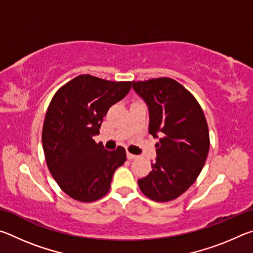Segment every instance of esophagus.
Returning <instances> with one entry per match:
<instances>
[{
    "instance_id": "esophagus-1",
    "label": "esophagus",
    "mask_w": 253,
    "mask_h": 253,
    "mask_svg": "<svg viewBox=\"0 0 253 253\" xmlns=\"http://www.w3.org/2000/svg\"><path fill=\"white\" fill-rule=\"evenodd\" d=\"M137 156L136 155H134V154H130V153H127V158L129 161H131V160H135Z\"/></svg>"
}]
</instances>
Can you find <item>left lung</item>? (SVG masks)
Listing matches in <instances>:
<instances>
[{
  "instance_id": "8db88e82",
  "label": "left lung",
  "mask_w": 253,
  "mask_h": 253,
  "mask_svg": "<svg viewBox=\"0 0 253 253\" xmlns=\"http://www.w3.org/2000/svg\"><path fill=\"white\" fill-rule=\"evenodd\" d=\"M134 90L149 111V134L160 137L156 161L140 191L156 202L182 195L202 170L210 148L207 119L195 97L172 78L132 81Z\"/></svg>"
}]
</instances>
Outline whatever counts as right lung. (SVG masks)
<instances>
[{"mask_svg": "<svg viewBox=\"0 0 253 253\" xmlns=\"http://www.w3.org/2000/svg\"><path fill=\"white\" fill-rule=\"evenodd\" d=\"M130 87L131 81L80 75L54 93L42 128V146L51 175L74 200L93 202L105 196L115 170L125 163V148L107 151L92 137L99 134L108 109Z\"/></svg>", "mask_w": 253, "mask_h": 253, "instance_id": "obj_1", "label": "right lung"}]
</instances>
